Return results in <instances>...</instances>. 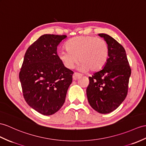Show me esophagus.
<instances>
[{"label": "esophagus", "instance_id": "obj_1", "mask_svg": "<svg viewBox=\"0 0 146 146\" xmlns=\"http://www.w3.org/2000/svg\"><path fill=\"white\" fill-rule=\"evenodd\" d=\"M82 77V75L79 73H77V72H75L72 76V78H73V80H77L78 79H79V78H80Z\"/></svg>", "mask_w": 146, "mask_h": 146}]
</instances>
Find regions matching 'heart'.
I'll use <instances>...</instances> for the list:
<instances>
[{
  "instance_id": "b5f03b06",
  "label": "heart",
  "mask_w": 146,
  "mask_h": 146,
  "mask_svg": "<svg viewBox=\"0 0 146 146\" xmlns=\"http://www.w3.org/2000/svg\"><path fill=\"white\" fill-rule=\"evenodd\" d=\"M66 49H61L58 56L67 69H72L78 61L82 71L90 69L95 72L102 69L107 62L109 47L102 38L92 36H79L71 38L66 44Z\"/></svg>"
}]
</instances>
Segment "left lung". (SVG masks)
<instances>
[{
	"mask_svg": "<svg viewBox=\"0 0 146 146\" xmlns=\"http://www.w3.org/2000/svg\"><path fill=\"white\" fill-rule=\"evenodd\" d=\"M98 35L107 42L109 57L104 68L89 77L86 92L92 108L106 114L116 110L126 97L131 70L123 46L108 35Z\"/></svg>",
	"mask_w": 146,
	"mask_h": 146,
	"instance_id": "left-lung-1",
	"label": "left lung"
}]
</instances>
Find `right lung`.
Masks as SVG:
<instances>
[{
    "instance_id": "add662e5",
    "label": "right lung",
    "mask_w": 146,
    "mask_h": 146,
    "mask_svg": "<svg viewBox=\"0 0 146 146\" xmlns=\"http://www.w3.org/2000/svg\"><path fill=\"white\" fill-rule=\"evenodd\" d=\"M66 35H43L26 51L19 74L23 97L35 110L51 115L64 104L73 71L58 58L57 47Z\"/></svg>"
}]
</instances>
